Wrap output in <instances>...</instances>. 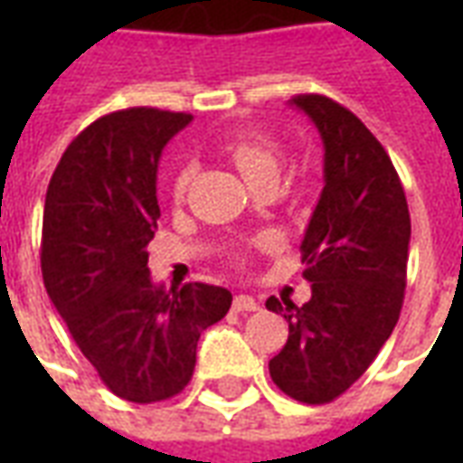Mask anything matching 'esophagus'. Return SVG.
Listing matches in <instances>:
<instances>
[{
  "label": "esophagus",
  "instance_id": "obj_1",
  "mask_svg": "<svg viewBox=\"0 0 463 463\" xmlns=\"http://www.w3.org/2000/svg\"><path fill=\"white\" fill-rule=\"evenodd\" d=\"M232 310L235 312H255L260 310V302L250 298V295H235L232 298Z\"/></svg>",
  "mask_w": 463,
  "mask_h": 463
}]
</instances>
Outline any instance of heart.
Returning <instances> with one entry per match:
<instances>
[{"label": "heart", "instance_id": "1", "mask_svg": "<svg viewBox=\"0 0 463 463\" xmlns=\"http://www.w3.org/2000/svg\"><path fill=\"white\" fill-rule=\"evenodd\" d=\"M225 156L235 163V168L242 173V178L255 185L260 181H275L280 173L282 151L278 141L260 131H248L241 136H232L222 146ZM188 185V171H181L173 181V195L183 198Z\"/></svg>", "mask_w": 463, "mask_h": 463}]
</instances>
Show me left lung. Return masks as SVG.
<instances>
[{
  "instance_id": "obj_1",
  "label": "left lung",
  "mask_w": 463,
  "mask_h": 463,
  "mask_svg": "<svg viewBox=\"0 0 463 463\" xmlns=\"http://www.w3.org/2000/svg\"><path fill=\"white\" fill-rule=\"evenodd\" d=\"M290 104L320 131L325 188L300 245L312 298L302 307L265 302L290 325L270 377L288 397L327 404L367 372L397 325L411 221L392 158L357 116L320 94Z\"/></svg>"
}]
</instances>
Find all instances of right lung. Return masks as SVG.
<instances>
[{
    "label": "right lung",
    "instance_id": "obj_1",
    "mask_svg": "<svg viewBox=\"0 0 463 463\" xmlns=\"http://www.w3.org/2000/svg\"><path fill=\"white\" fill-rule=\"evenodd\" d=\"M191 121L148 106L101 116L69 143L46 191V292L101 382L136 404L183 392L201 332L232 302L218 285L165 290L148 275L158 158Z\"/></svg>",
    "mask_w": 463,
    "mask_h": 463
}]
</instances>
